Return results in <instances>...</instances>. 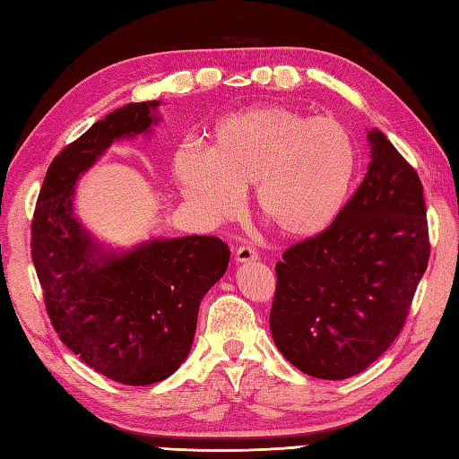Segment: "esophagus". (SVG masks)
I'll list each match as a JSON object with an SVG mask.
<instances>
[{"instance_id":"esophagus-1","label":"esophagus","mask_w":459,"mask_h":459,"mask_svg":"<svg viewBox=\"0 0 459 459\" xmlns=\"http://www.w3.org/2000/svg\"><path fill=\"white\" fill-rule=\"evenodd\" d=\"M256 258H258V252H256L255 247H250V245H242L235 252V260L237 262H252V260H256Z\"/></svg>"}]
</instances>
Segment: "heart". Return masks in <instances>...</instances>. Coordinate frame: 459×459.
<instances>
[{
	"label": "heart",
	"mask_w": 459,
	"mask_h": 459,
	"mask_svg": "<svg viewBox=\"0 0 459 459\" xmlns=\"http://www.w3.org/2000/svg\"><path fill=\"white\" fill-rule=\"evenodd\" d=\"M357 161L353 135L337 118L256 106L214 124L207 150L183 143L171 169L185 197L212 219L235 214L242 191L255 185L258 217L281 237L304 240L343 212Z\"/></svg>",
	"instance_id": "obj_1"
}]
</instances>
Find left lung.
<instances>
[{
  "label": "left lung",
  "mask_w": 459,
  "mask_h": 459,
  "mask_svg": "<svg viewBox=\"0 0 459 459\" xmlns=\"http://www.w3.org/2000/svg\"><path fill=\"white\" fill-rule=\"evenodd\" d=\"M368 140L373 160L339 219L276 264L272 337L316 378L359 375L393 345L430 258L420 178L383 132Z\"/></svg>",
  "instance_id": "1"
}]
</instances>
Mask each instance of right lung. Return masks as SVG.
<instances>
[{"mask_svg": "<svg viewBox=\"0 0 459 459\" xmlns=\"http://www.w3.org/2000/svg\"><path fill=\"white\" fill-rule=\"evenodd\" d=\"M158 104L132 102L65 145L48 165L31 221V258L58 339L96 373L128 386L160 383L179 368L201 299L230 256L227 242L197 235L100 255L73 217L79 175L114 140L148 130Z\"/></svg>", "mask_w": 459, "mask_h": 459, "instance_id": "right-lung-1", "label": "right lung"}]
</instances>
